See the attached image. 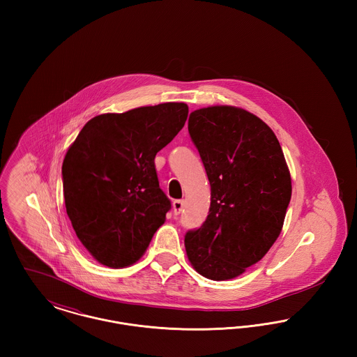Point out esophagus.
I'll list each match as a JSON object with an SVG mask.
<instances>
[{
  "instance_id": "esophagus-1",
  "label": "esophagus",
  "mask_w": 357,
  "mask_h": 357,
  "mask_svg": "<svg viewBox=\"0 0 357 357\" xmlns=\"http://www.w3.org/2000/svg\"><path fill=\"white\" fill-rule=\"evenodd\" d=\"M183 199H175L174 202H172V208H174V213L178 215V214H181L182 213V210H183Z\"/></svg>"
}]
</instances>
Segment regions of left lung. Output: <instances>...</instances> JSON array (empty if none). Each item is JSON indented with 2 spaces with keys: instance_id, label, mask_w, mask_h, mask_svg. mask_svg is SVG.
I'll return each mask as SVG.
<instances>
[{
  "instance_id": "1",
  "label": "left lung",
  "mask_w": 357,
  "mask_h": 357,
  "mask_svg": "<svg viewBox=\"0 0 357 357\" xmlns=\"http://www.w3.org/2000/svg\"><path fill=\"white\" fill-rule=\"evenodd\" d=\"M188 134L211 187L208 215L185 236L199 274L214 281L238 277L269 252L280 236L291 182L272 130L253 114L207 107L188 118Z\"/></svg>"
}]
</instances>
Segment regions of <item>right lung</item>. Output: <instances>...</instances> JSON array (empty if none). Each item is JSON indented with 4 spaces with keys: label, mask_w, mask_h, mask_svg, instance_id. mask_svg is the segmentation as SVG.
Returning <instances> with one entry per match:
<instances>
[{
    "label": "right lung",
    "mask_w": 357,
    "mask_h": 357,
    "mask_svg": "<svg viewBox=\"0 0 357 357\" xmlns=\"http://www.w3.org/2000/svg\"><path fill=\"white\" fill-rule=\"evenodd\" d=\"M185 102H163L89 120L63 162L69 220L100 264L124 268L149 248L171 201L159 187L155 155L183 128Z\"/></svg>",
    "instance_id": "right-lung-1"
}]
</instances>
